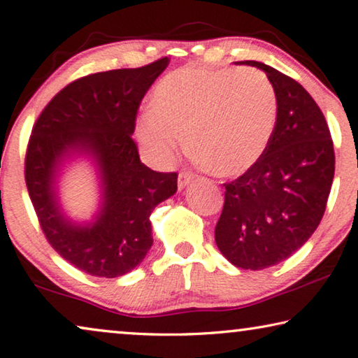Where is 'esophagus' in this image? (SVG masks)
Wrapping results in <instances>:
<instances>
[{"label":"esophagus","instance_id":"1","mask_svg":"<svg viewBox=\"0 0 358 358\" xmlns=\"http://www.w3.org/2000/svg\"><path fill=\"white\" fill-rule=\"evenodd\" d=\"M192 180H194V175H192L191 172H180V175H178V188L183 189L185 186L189 185Z\"/></svg>","mask_w":358,"mask_h":358}]
</instances>
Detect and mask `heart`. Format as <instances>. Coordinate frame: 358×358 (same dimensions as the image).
<instances>
[{"label": "heart", "mask_w": 358, "mask_h": 358, "mask_svg": "<svg viewBox=\"0 0 358 358\" xmlns=\"http://www.w3.org/2000/svg\"><path fill=\"white\" fill-rule=\"evenodd\" d=\"M151 101L138 117L137 138L159 166L177 157L188 132L201 162L221 177H237L259 161L274 132V87L252 68H180L157 83Z\"/></svg>", "instance_id": "b5f03b06"}]
</instances>
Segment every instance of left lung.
<instances>
[{
  "instance_id": "8db88e82",
  "label": "left lung",
  "mask_w": 358,
  "mask_h": 358,
  "mask_svg": "<svg viewBox=\"0 0 358 358\" xmlns=\"http://www.w3.org/2000/svg\"><path fill=\"white\" fill-rule=\"evenodd\" d=\"M241 64L266 73L277 119L259 161L224 185L215 242L229 263L259 271L290 258L314 234L330 196L334 151L325 116L301 84L261 62Z\"/></svg>"
}]
</instances>
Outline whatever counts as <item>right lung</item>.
<instances>
[{
    "instance_id": "add662e5",
    "label": "right lung",
    "mask_w": 358,
    "mask_h": 358,
    "mask_svg": "<svg viewBox=\"0 0 358 358\" xmlns=\"http://www.w3.org/2000/svg\"><path fill=\"white\" fill-rule=\"evenodd\" d=\"M169 59L140 68L79 78L44 108L31 130L25 181L39 224L54 250L79 271L119 277L145 259L152 245L150 215L177 192V172H155L132 140L138 106ZM87 155L99 170V212L89 224L68 219L56 178L66 158Z\"/></svg>"
}]
</instances>
